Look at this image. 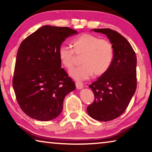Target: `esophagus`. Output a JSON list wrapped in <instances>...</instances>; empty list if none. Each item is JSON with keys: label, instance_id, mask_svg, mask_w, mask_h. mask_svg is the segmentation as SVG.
Instances as JSON below:
<instances>
[{"label": "esophagus", "instance_id": "1", "mask_svg": "<svg viewBox=\"0 0 152 152\" xmlns=\"http://www.w3.org/2000/svg\"><path fill=\"white\" fill-rule=\"evenodd\" d=\"M76 88L78 89V90H80L82 88H83V87H84L83 83H82V82H79V81L76 82Z\"/></svg>", "mask_w": 152, "mask_h": 152}]
</instances>
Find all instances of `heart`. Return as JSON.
<instances>
[{"label": "heart", "instance_id": "b5f03b06", "mask_svg": "<svg viewBox=\"0 0 152 152\" xmlns=\"http://www.w3.org/2000/svg\"><path fill=\"white\" fill-rule=\"evenodd\" d=\"M71 44L72 49L65 45L60 46L58 56L64 68L70 70L75 65V55H82V65L70 72L72 78L84 80L94 74L100 76L109 70L114 57V49L109 41L100 39L90 33H84L72 41Z\"/></svg>", "mask_w": 152, "mask_h": 152}]
</instances>
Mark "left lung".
I'll return each instance as SVG.
<instances>
[{
    "label": "left lung",
    "mask_w": 152,
    "mask_h": 152,
    "mask_svg": "<svg viewBox=\"0 0 152 152\" xmlns=\"http://www.w3.org/2000/svg\"><path fill=\"white\" fill-rule=\"evenodd\" d=\"M106 35L114 49L111 66L106 73L89 86L94 100L87 107L94 119L109 121L121 116L128 107L137 87V58L128 41L110 29H94Z\"/></svg>",
    "instance_id": "8db88e82"
}]
</instances>
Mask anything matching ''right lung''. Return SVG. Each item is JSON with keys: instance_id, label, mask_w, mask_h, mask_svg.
<instances>
[{"instance_id": "right-lung-1", "label": "right lung", "mask_w": 152, "mask_h": 152, "mask_svg": "<svg viewBox=\"0 0 152 152\" xmlns=\"http://www.w3.org/2000/svg\"><path fill=\"white\" fill-rule=\"evenodd\" d=\"M77 33L68 27L45 25L20 43L12 86L20 109L33 119H55L64 98L75 90V83L61 68L58 51L66 38Z\"/></svg>"}]
</instances>
